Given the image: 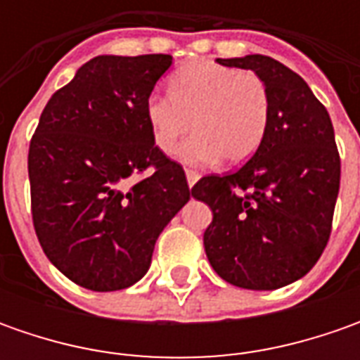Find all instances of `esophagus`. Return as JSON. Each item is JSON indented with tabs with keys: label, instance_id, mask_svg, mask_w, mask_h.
Here are the masks:
<instances>
[{
	"label": "esophagus",
	"instance_id": "obj_1",
	"mask_svg": "<svg viewBox=\"0 0 360 360\" xmlns=\"http://www.w3.org/2000/svg\"><path fill=\"white\" fill-rule=\"evenodd\" d=\"M198 178H200V174L196 172V170H190L186 168V180H188V186L192 188L196 182H198Z\"/></svg>",
	"mask_w": 360,
	"mask_h": 360
}]
</instances>
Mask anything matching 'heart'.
<instances>
[{
	"instance_id": "b5f03b06",
	"label": "heart",
	"mask_w": 360,
	"mask_h": 360,
	"mask_svg": "<svg viewBox=\"0 0 360 360\" xmlns=\"http://www.w3.org/2000/svg\"><path fill=\"white\" fill-rule=\"evenodd\" d=\"M269 116L266 84L255 72L214 60L184 63L170 76V96L152 94L146 102L154 144L164 154H172L192 124L196 134L178 156L194 166L250 158L264 140Z\"/></svg>"
}]
</instances>
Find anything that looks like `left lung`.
Returning a JSON list of instances; mask_svg holds the SVG:
<instances>
[{"label":"left lung","mask_w":360,"mask_h":360,"mask_svg":"<svg viewBox=\"0 0 360 360\" xmlns=\"http://www.w3.org/2000/svg\"><path fill=\"white\" fill-rule=\"evenodd\" d=\"M216 62L252 70L266 84L270 116L240 170L204 176L192 188L212 210L204 250L226 283L274 290L302 278L330 236L340 184L333 122L307 82L269 56Z\"/></svg>","instance_id":"1"}]
</instances>
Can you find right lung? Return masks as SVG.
<instances>
[{
    "label": "right lung",
    "instance_id": "1",
    "mask_svg": "<svg viewBox=\"0 0 360 360\" xmlns=\"http://www.w3.org/2000/svg\"><path fill=\"white\" fill-rule=\"evenodd\" d=\"M170 65L166 53L94 58L49 98L32 136L37 240L88 290L138 283L160 232L190 200L184 168L158 150L146 120V102Z\"/></svg>",
    "mask_w": 360,
    "mask_h": 360
}]
</instances>
